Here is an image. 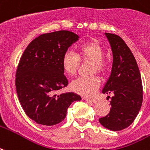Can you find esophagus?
<instances>
[{
	"label": "esophagus",
	"instance_id": "34e87169",
	"mask_svg": "<svg viewBox=\"0 0 150 150\" xmlns=\"http://www.w3.org/2000/svg\"><path fill=\"white\" fill-rule=\"evenodd\" d=\"M83 100L87 101V102H91V103H96L98 102L96 99H94V98H86V97L83 98Z\"/></svg>",
	"mask_w": 150,
	"mask_h": 150
}]
</instances>
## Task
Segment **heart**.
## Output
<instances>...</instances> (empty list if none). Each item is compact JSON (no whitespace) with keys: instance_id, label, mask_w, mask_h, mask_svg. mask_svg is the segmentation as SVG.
<instances>
[{"instance_id":"1","label":"heart","mask_w":150,"mask_h":150,"mask_svg":"<svg viewBox=\"0 0 150 150\" xmlns=\"http://www.w3.org/2000/svg\"><path fill=\"white\" fill-rule=\"evenodd\" d=\"M104 50L96 40H89L79 45L77 52L67 50L61 59V65L64 71L68 75H74L77 71L81 61H93V70L103 72L106 69V63L103 59ZM100 85L97 76H80L72 81L71 87L73 91L84 96H91Z\"/></svg>"}]
</instances>
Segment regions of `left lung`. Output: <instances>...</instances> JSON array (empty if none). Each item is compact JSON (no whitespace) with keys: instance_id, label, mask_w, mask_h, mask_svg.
I'll list each match as a JSON object with an SVG mask.
<instances>
[{"instance_id":"8db88e82","label":"left lung","mask_w":150,"mask_h":150,"mask_svg":"<svg viewBox=\"0 0 150 150\" xmlns=\"http://www.w3.org/2000/svg\"><path fill=\"white\" fill-rule=\"evenodd\" d=\"M111 46L113 65L103 94L113 93L110 113L99 122L113 131L130 126L139 113L143 100L141 74L133 53L120 36L105 33Z\"/></svg>"}]
</instances>
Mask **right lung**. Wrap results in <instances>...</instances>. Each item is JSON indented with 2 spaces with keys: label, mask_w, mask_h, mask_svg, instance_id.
<instances>
[{
  "label": "right lung",
  "mask_w": 150,
  "mask_h": 150,
  "mask_svg": "<svg viewBox=\"0 0 150 150\" xmlns=\"http://www.w3.org/2000/svg\"><path fill=\"white\" fill-rule=\"evenodd\" d=\"M78 40L76 34L66 30L42 34L21 57L15 79L17 96L28 117L40 125L58 124L70 105L81 100L73 92L57 94L68 84L61 65L63 54Z\"/></svg>",
  "instance_id": "1"
}]
</instances>
